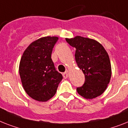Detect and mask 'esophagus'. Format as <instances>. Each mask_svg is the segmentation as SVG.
I'll return each mask as SVG.
<instances>
[{"label":"esophagus","instance_id":"34e87169","mask_svg":"<svg viewBox=\"0 0 128 128\" xmlns=\"http://www.w3.org/2000/svg\"><path fill=\"white\" fill-rule=\"evenodd\" d=\"M68 76V70H66L64 73H63V77L64 78H67Z\"/></svg>","mask_w":128,"mask_h":128}]
</instances>
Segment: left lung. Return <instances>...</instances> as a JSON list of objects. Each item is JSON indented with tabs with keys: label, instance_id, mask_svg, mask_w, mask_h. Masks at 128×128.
<instances>
[{
	"label": "left lung",
	"instance_id": "left-lung-1",
	"mask_svg": "<svg viewBox=\"0 0 128 128\" xmlns=\"http://www.w3.org/2000/svg\"><path fill=\"white\" fill-rule=\"evenodd\" d=\"M66 40L76 48V61L85 75L84 84L77 88L78 94L86 99L100 96L107 88L112 74L107 52L98 41L87 37L76 36Z\"/></svg>",
	"mask_w": 128,
	"mask_h": 128
}]
</instances>
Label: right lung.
Masks as SVG:
<instances>
[{
    "instance_id": "add662e5",
    "label": "right lung",
    "mask_w": 128,
    "mask_h": 128,
    "mask_svg": "<svg viewBox=\"0 0 128 128\" xmlns=\"http://www.w3.org/2000/svg\"><path fill=\"white\" fill-rule=\"evenodd\" d=\"M58 39L50 36L38 39L27 47L21 58L19 73L23 88L30 97L38 101L50 99L63 78L51 59Z\"/></svg>"
}]
</instances>
